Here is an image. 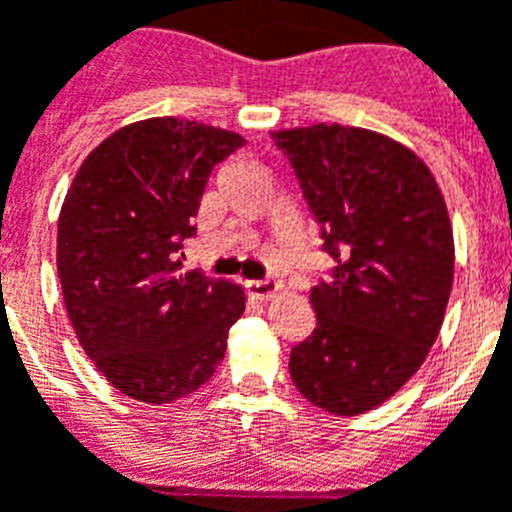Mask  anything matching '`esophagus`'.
Here are the masks:
<instances>
[{
  "instance_id": "1",
  "label": "esophagus",
  "mask_w": 512,
  "mask_h": 512,
  "mask_svg": "<svg viewBox=\"0 0 512 512\" xmlns=\"http://www.w3.org/2000/svg\"><path fill=\"white\" fill-rule=\"evenodd\" d=\"M248 295L256 297V300H271V297L279 295L282 284L274 282V279H256V282H248Z\"/></svg>"
}]
</instances>
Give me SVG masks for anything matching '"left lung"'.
Masks as SVG:
<instances>
[{
    "instance_id": "8db88e82",
    "label": "left lung",
    "mask_w": 512,
    "mask_h": 512,
    "mask_svg": "<svg viewBox=\"0 0 512 512\" xmlns=\"http://www.w3.org/2000/svg\"><path fill=\"white\" fill-rule=\"evenodd\" d=\"M336 266L310 302L318 325L289 354L307 402L379 408L425 361L454 284V230L431 169L397 140L348 125L271 133Z\"/></svg>"
}]
</instances>
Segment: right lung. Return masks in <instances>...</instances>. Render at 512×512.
<instances>
[{
    "instance_id": "1",
    "label": "right lung",
    "mask_w": 512,
    "mask_h": 512,
    "mask_svg": "<svg viewBox=\"0 0 512 512\" xmlns=\"http://www.w3.org/2000/svg\"><path fill=\"white\" fill-rule=\"evenodd\" d=\"M238 133L151 117L104 138L76 171L58 217V279L81 348L122 395L182 400L215 374L243 287L182 271L212 169Z\"/></svg>"
}]
</instances>
